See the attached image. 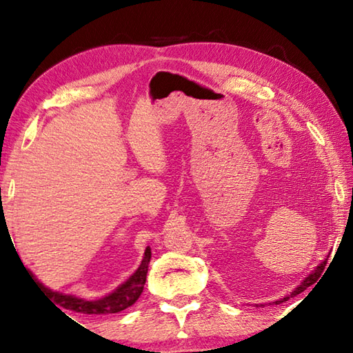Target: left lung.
Masks as SVG:
<instances>
[{
	"mask_svg": "<svg viewBox=\"0 0 353 353\" xmlns=\"http://www.w3.org/2000/svg\"><path fill=\"white\" fill-rule=\"evenodd\" d=\"M324 266H325V263H321V266H318L316 268V271L314 272H312L310 274V276L303 280V282L297 286V288L291 292V296H288V297H283V299H280V301H276V305H279V303H282V302H285V301H288L290 297H292V296H297V294H301L302 291H305L308 286H312L316 280H318V277L321 276V271L324 270Z\"/></svg>",
	"mask_w": 353,
	"mask_h": 353,
	"instance_id": "left-lung-1",
	"label": "left lung"
}]
</instances>
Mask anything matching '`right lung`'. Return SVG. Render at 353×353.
I'll return each mask as SVG.
<instances>
[{
  "label": "right lung",
  "instance_id": "right-lung-1",
  "mask_svg": "<svg viewBox=\"0 0 353 353\" xmlns=\"http://www.w3.org/2000/svg\"><path fill=\"white\" fill-rule=\"evenodd\" d=\"M149 260H151V249L146 248L145 250V259H143L141 265L139 270H137L132 276L129 277L128 282H124L118 290H115L112 294L105 296L99 301H83V299L70 296V294H62V292L52 291L46 286L41 285L40 282L34 279L31 272H28L29 276L32 277L34 283L40 286V291L51 299L52 302L57 303L59 307L73 310L76 313H85V314H110V313H118L126 310L128 307L134 305L137 299L140 297L145 288L146 282V274H148V265ZM57 308V307H56ZM61 310V308H59Z\"/></svg>",
  "mask_w": 353,
  "mask_h": 353
}]
</instances>
